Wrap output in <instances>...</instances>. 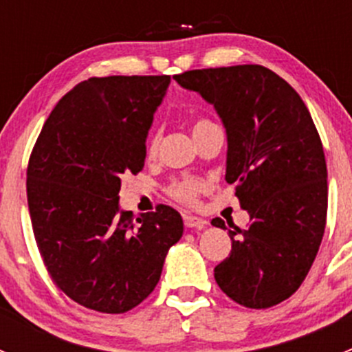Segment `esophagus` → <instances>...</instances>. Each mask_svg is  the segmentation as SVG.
<instances>
[{
    "mask_svg": "<svg viewBox=\"0 0 352 352\" xmlns=\"http://www.w3.org/2000/svg\"><path fill=\"white\" fill-rule=\"evenodd\" d=\"M184 225H186L187 228L202 230V228H206V225H208V221H206V219H202V218H197V216L186 214V216H184Z\"/></svg>",
    "mask_w": 352,
    "mask_h": 352,
    "instance_id": "34e87169",
    "label": "esophagus"
}]
</instances>
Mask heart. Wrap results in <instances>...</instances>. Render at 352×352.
I'll return each mask as SVG.
<instances>
[{
	"label": "heart",
	"mask_w": 352,
	"mask_h": 352,
	"mask_svg": "<svg viewBox=\"0 0 352 352\" xmlns=\"http://www.w3.org/2000/svg\"><path fill=\"white\" fill-rule=\"evenodd\" d=\"M218 126V124L212 122L208 117H199L196 119L192 126L194 136L204 133V131L211 129V127ZM156 144H158V134L153 133L150 138H148L146 143V153L153 155L156 150ZM206 189V184L202 182L201 179H196V177H179V179H173L172 182L166 186V192H168L170 197H173L175 201L184 202V204H196L199 194Z\"/></svg>",
	"instance_id": "1"
}]
</instances>
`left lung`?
Wrapping results in <instances>:
<instances>
[{"label": "left lung", "instance_id": "obj_1", "mask_svg": "<svg viewBox=\"0 0 352 352\" xmlns=\"http://www.w3.org/2000/svg\"><path fill=\"white\" fill-rule=\"evenodd\" d=\"M175 81L214 105L228 140L226 182L250 214L228 221L232 252L214 267L226 296L247 308L287 300L307 278L327 219V165L307 105L287 81L258 65L208 67ZM212 225L226 230L221 218Z\"/></svg>", "mask_w": 352, "mask_h": 352}]
</instances>
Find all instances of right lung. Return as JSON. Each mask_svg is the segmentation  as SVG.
Segmentation results:
<instances>
[{"label":"right lung","instance_id":"obj_1","mask_svg":"<svg viewBox=\"0 0 352 352\" xmlns=\"http://www.w3.org/2000/svg\"><path fill=\"white\" fill-rule=\"evenodd\" d=\"M170 76L81 81L45 120L27 168V199L38 252L76 303L126 314L158 285L184 223L170 206L136 218L120 211L124 173L141 172L153 113Z\"/></svg>","mask_w":352,"mask_h":352}]
</instances>
